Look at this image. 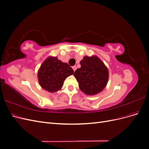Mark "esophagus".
Masks as SVG:
<instances>
[{
  "label": "esophagus",
  "instance_id": "obj_1",
  "mask_svg": "<svg viewBox=\"0 0 149 149\" xmlns=\"http://www.w3.org/2000/svg\"><path fill=\"white\" fill-rule=\"evenodd\" d=\"M72 68H73V70H74V71H75V70H76V66H72Z\"/></svg>",
  "mask_w": 149,
  "mask_h": 149
}]
</instances>
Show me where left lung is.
Returning <instances> with one entry per match:
<instances>
[{
  "mask_svg": "<svg viewBox=\"0 0 149 149\" xmlns=\"http://www.w3.org/2000/svg\"><path fill=\"white\" fill-rule=\"evenodd\" d=\"M80 65L81 68L75 71L74 76L81 91L88 95L102 91L109 78V71L104 63L96 56H86Z\"/></svg>",
  "mask_w": 149,
  "mask_h": 149,
  "instance_id": "obj_1",
  "label": "left lung"
}]
</instances>
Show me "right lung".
<instances>
[{"label": "right lung", "instance_id": "obj_1", "mask_svg": "<svg viewBox=\"0 0 149 149\" xmlns=\"http://www.w3.org/2000/svg\"><path fill=\"white\" fill-rule=\"evenodd\" d=\"M73 73V70L66 63H63L56 57L49 56L40 66L37 76L42 88L54 93L59 91L66 78Z\"/></svg>", "mask_w": 149, "mask_h": 149}]
</instances>
